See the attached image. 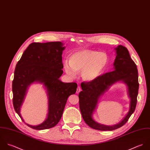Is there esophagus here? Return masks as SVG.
Segmentation results:
<instances>
[{
    "label": "esophagus",
    "instance_id": "1",
    "mask_svg": "<svg viewBox=\"0 0 150 150\" xmlns=\"http://www.w3.org/2000/svg\"><path fill=\"white\" fill-rule=\"evenodd\" d=\"M81 91V88L79 87V86H78V88H77V89H76V93L77 94H78V93H79V92Z\"/></svg>",
    "mask_w": 150,
    "mask_h": 150
}]
</instances>
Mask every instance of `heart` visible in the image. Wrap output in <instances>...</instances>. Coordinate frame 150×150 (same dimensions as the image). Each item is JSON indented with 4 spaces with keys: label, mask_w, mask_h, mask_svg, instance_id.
<instances>
[{
    "label": "heart",
    "mask_w": 150,
    "mask_h": 150,
    "mask_svg": "<svg viewBox=\"0 0 150 150\" xmlns=\"http://www.w3.org/2000/svg\"><path fill=\"white\" fill-rule=\"evenodd\" d=\"M108 62L109 57L105 53L81 50L71 56L69 63L65 61L64 68L69 76L74 77L76 72H81L83 81L91 82L101 75L107 69Z\"/></svg>",
    "instance_id": "1"
}]
</instances>
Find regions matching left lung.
<instances>
[{
    "label": "left lung",
    "mask_w": 150,
    "mask_h": 150,
    "mask_svg": "<svg viewBox=\"0 0 150 150\" xmlns=\"http://www.w3.org/2000/svg\"><path fill=\"white\" fill-rule=\"evenodd\" d=\"M115 50L117 56L114 62V70L100 76L93 81L82 82L81 85L82 91L79 94L80 110L85 123L96 130L106 131L120 128L127 122L134 112L137 104L139 86L137 66L131 59L127 48L119 45ZM120 81L127 85L131 99L129 111L124 118L115 125L107 126L100 124L92 117L98 100L110 86Z\"/></svg>",
    "instance_id": "left-lung-1"
}]
</instances>
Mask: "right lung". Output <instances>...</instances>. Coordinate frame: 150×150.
Masks as SVG:
<instances>
[{
  "instance_id": "obj_1",
  "label": "right lung",
  "mask_w": 150,
  "mask_h": 150,
  "mask_svg": "<svg viewBox=\"0 0 150 150\" xmlns=\"http://www.w3.org/2000/svg\"><path fill=\"white\" fill-rule=\"evenodd\" d=\"M63 45L61 42L32 43L16 65L12 84L13 103L16 112L24 122L20 108L29 85L39 82L44 85L47 91V118L36 126L26 124L33 129L44 130L55 126L62 117L68 97L76 93V83H64L59 79L63 73L62 54L65 49Z\"/></svg>"
}]
</instances>
